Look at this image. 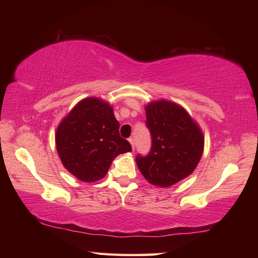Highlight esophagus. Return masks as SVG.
Segmentation results:
<instances>
[{
    "label": "esophagus",
    "mask_w": 258,
    "mask_h": 258,
    "mask_svg": "<svg viewBox=\"0 0 258 258\" xmlns=\"http://www.w3.org/2000/svg\"><path fill=\"white\" fill-rule=\"evenodd\" d=\"M128 142L131 143V146H132V149L134 150V148H135V142H134V139H133V138H130V139H128Z\"/></svg>",
    "instance_id": "esophagus-1"
}]
</instances>
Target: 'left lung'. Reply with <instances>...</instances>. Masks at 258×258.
<instances>
[{
	"instance_id": "8db88e82",
	"label": "left lung",
	"mask_w": 258,
	"mask_h": 258,
	"mask_svg": "<svg viewBox=\"0 0 258 258\" xmlns=\"http://www.w3.org/2000/svg\"><path fill=\"white\" fill-rule=\"evenodd\" d=\"M152 147L149 155L138 156L137 165L152 185L167 187L185 178L202 159L205 138L200 126L184 108L168 100L145 107Z\"/></svg>"
}]
</instances>
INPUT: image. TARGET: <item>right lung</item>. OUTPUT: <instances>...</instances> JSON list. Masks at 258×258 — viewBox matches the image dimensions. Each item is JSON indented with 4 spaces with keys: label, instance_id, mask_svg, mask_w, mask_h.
<instances>
[{
    "label": "right lung",
    "instance_id": "obj_1",
    "mask_svg": "<svg viewBox=\"0 0 258 258\" xmlns=\"http://www.w3.org/2000/svg\"><path fill=\"white\" fill-rule=\"evenodd\" d=\"M55 147L67 171L83 182L106 176L112 160L132 151L120 138L110 103L95 97L81 100L56 127Z\"/></svg>",
    "mask_w": 258,
    "mask_h": 258
}]
</instances>
